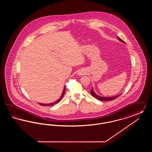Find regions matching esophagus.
Masks as SVG:
<instances>
[{
    "label": "esophagus",
    "instance_id": "1",
    "mask_svg": "<svg viewBox=\"0 0 152 152\" xmlns=\"http://www.w3.org/2000/svg\"><path fill=\"white\" fill-rule=\"evenodd\" d=\"M86 73H87V72H86L85 70L81 69V70H80V71H79L78 72V73H77V75H78L79 76H83V75H86Z\"/></svg>",
    "mask_w": 152,
    "mask_h": 152
}]
</instances>
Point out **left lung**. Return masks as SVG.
I'll list each match as a JSON object with an SVG mask.
<instances>
[{
    "mask_svg": "<svg viewBox=\"0 0 152 152\" xmlns=\"http://www.w3.org/2000/svg\"><path fill=\"white\" fill-rule=\"evenodd\" d=\"M117 38H118V39L120 42H123V43H125V42L123 41L121 39H120L118 36L117 37ZM91 94H92L94 97H95L96 99H98V100H101V101H110V100H113L115 99L116 98H117L118 97H119V96L121 94H118V95H117V96H113V97H101V96H98L97 94H96L94 93V89H93V88H92V89L91 91Z\"/></svg>",
    "mask_w": 152,
    "mask_h": 152,
    "instance_id": "1",
    "label": "left lung"
}]
</instances>
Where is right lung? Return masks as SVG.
<instances>
[{"label": "right lung", "mask_w": 152, "mask_h": 152, "mask_svg": "<svg viewBox=\"0 0 152 152\" xmlns=\"http://www.w3.org/2000/svg\"><path fill=\"white\" fill-rule=\"evenodd\" d=\"M65 86L64 88V89H63V94H61V97H60V99L58 100L57 101H55V102H54L53 103H51V104H40V103H39L40 105H42V106H52V105H53L54 104H58V102H60V100H61V99L63 98V96H64V94H65Z\"/></svg>", "instance_id": "add662e5"}]
</instances>
